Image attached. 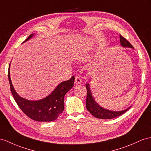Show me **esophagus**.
Here are the masks:
<instances>
[{
	"label": "esophagus",
	"mask_w": 151,
	"mask_h": 151,
	"mask_svg": "<svg viewBox=\"0 0 151 151\" xmlns=\"http://www.w3.org/2000/svg\"><path fill=\"white\" fill-rule=\"evenodd\" d=\"M81 77L78 75H77L75 76V83L76 84H80L81 83Z\"/></svg>",
	"instance_id": "esophagus-1"
}]
</instances>
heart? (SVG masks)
Instances as JSON below:
<instances>
[{
  "label": "heart",
  "mask_w": 151,
  "mask_h": 151,
  "mask_svg": "<svg viewBox=\"0 0 151 151\" xmlns=\"http://www.w3.org/2000/svg\"><path fill=\"white\" fill-rule=\"evenodd\" d=\"M87 56H86V55H85V56H84H84H83L82 58H83V59H85V58H87Z\"/></svg>",
  "instance_id": "heart-1"
}]
</instances>
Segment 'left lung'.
Listing matches in <instances>:
<instances>
[{"label": "left lung", "instance_id": "1", "mask_svg": "<svg viewBox=\"0 0 151 151\" xmlns=\"http://www.w3.org/2000/svg\"><path fill=\"white\" fill-rule=\"evenodd\" d=\"M120 45L123 47H129L133 48L131 44L127 40L124 38L122 35H120ZM86 88L87 90V96H86V106L88 111H89L91 115L94 116L95 117L98 119H111L113 118H115L119 116L122 115L125 112L127 111V110L130 108H128L126 109L122 110V111H110L106 109L101 107L95 101L91 94V91L90 90V88L89 84H86Z\"/></svg>", "mask_w": 151, "mask_h": 151}]
</instances>
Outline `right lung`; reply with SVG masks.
I'll list each match as a JSON object with an SVG mask.
<instances>
[{
  "instance_id": "obj_1",
  "label": "right lung",
  "mask_w": 151,
  "mask_h": 151,
  "mask_svg": "<svg viewBox=\"0 0 151 151\" xmlns=\"http://www.w3.org/2000/svg\"><path fill=\"white\" fill-rule=\"evenodd\" d=\"M31 34L23 42L31 38ZM10 64L8 70V79L10 89L13 98L25 115L29 118L38 122H51L56 120L64 110V97L71 89L74 83L75 78L72 76L68 81L61 83L54 90L45 98L39 101H29L20 97L14 90L10 78Z\"/></svg>"
}]
</instances>
